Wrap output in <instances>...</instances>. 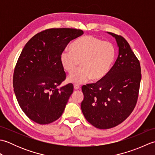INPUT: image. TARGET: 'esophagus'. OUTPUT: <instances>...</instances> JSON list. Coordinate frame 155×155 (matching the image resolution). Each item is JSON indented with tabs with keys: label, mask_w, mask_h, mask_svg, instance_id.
I'll list each match as a JSON object with an SVG mask.
<instances>
[{
	"label": "esophagus",
	"mask_w": 155,
	"mask_h": 155,
	"mask_svg": "<svg viewBox=\"0 0 155 155\" xmlns=\"http://www.w3.org/2000/svg\"><path fill=\"white\" fill-rule=\"evenodd\" d=\"M74 88L75 90L79 89V88H80L79 85H78V84H74Z\"/></svg>",
	"instance_id": "obj_1"
}]
</instances>
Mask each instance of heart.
Masks as SVG:
<instances>
[{
    "mask_svg": "<svg viewBox=\"0 0 155 155\" xmlns=\"http://www.w3.org/2000/svg\"><path fill=\"white\" fill-rule=\"evenodd\" d=\"M116 49L109 42L91 35L83 36L76 40L70 50H64L60 54L62 68L71 73L78 63L81 67L68 76V81L82 83L91 78L100 81L106 76L113 64Z\"/></svg>",
    "mask_w": 155,
    "mask_h": 155,
    "instance_id": "obj_1",
    "label": "heart"
}]
</instances>
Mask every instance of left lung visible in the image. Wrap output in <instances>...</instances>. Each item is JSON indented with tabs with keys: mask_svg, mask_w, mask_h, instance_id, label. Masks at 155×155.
Returning <instances> with one entry per match:
<instances>
[{
	"mask_svg": "<svg viewBox=\"0 0 155 155\" xmlns=\"http://www.w3.org/2000/svg\"><path fill=\"white\" fill-rule=\"evenodd\" d=\"M107 33L117 41V61L103 79L82 87V112L88 123L101 129L117 126L131 114L141 80L140 62L129 44L121 36Z\"/></svg>",
	"mask_w": 155,
	"mask_h": 155,
	"instance_id": "left-lung-1",
	"label": "left lung"
}]
</instances>
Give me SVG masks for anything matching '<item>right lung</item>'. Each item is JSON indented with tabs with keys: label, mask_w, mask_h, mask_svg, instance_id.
Returning a JSON list of instances; mask_svg holds the SVG:
<instances>
[{
	"label": "right lung",
	"mask_w": 155,
	"mask_h": 155,
	"mask_svg": "<svg viewBox=\"0 0 155 155\" xmlns=\"http://www.w3.org/2000/svg\"><path fill=\"white\" fill-rule=\"evenodd\" d=\"M83 34L69 28H50L35 35L23 48L13 75V87L25 114L40 124L61 117L73 92V85L58 88L66 78L60 54Z\"/></svg>",
	"instance_id": "obj_1"
}]
</instances>
